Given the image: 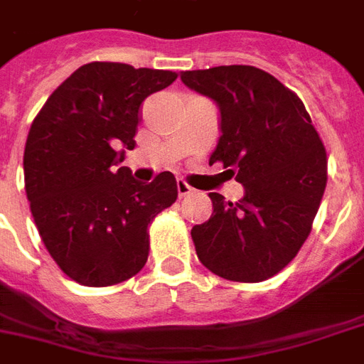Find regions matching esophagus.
<instances>
[{
	"label": "esophagus",
	"instance_id": "esophagus-1",
	"mask_svg": "<svg viewBox=\"0 0 364 364\" xmlns=\"http://www.w3.org/2000/svg\"><path fill=\"white\" fill-rule=\"evenodd\" d=\"M177 193H179V196H188V194H193V187L188 185L185 179H177Z\"/></svg>",
	"mask_w": 364,
	"mask_h": 364
}]
</instances>
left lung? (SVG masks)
Instances as JSON below:
<instances>
[{"label": "left lung", "instance_id": "left-lung-1", "mask_svg": "<svg viewBox=\"0 0 364 364\" xmlns=\"http://www.w3.org/2000/svg\"><path fill=\"white\" fill-rule=\"evenodd\" d=\"M181 81L215 100L221 132L210 166L245 188L227 202L210 193L213 215L191 230L200 262L217 276L259 283L296 257L327 187V151L302 100L253 65H219L181 73Z\"/></svg>", "mask_w": 364, "mask_h": 364}]
</instances>
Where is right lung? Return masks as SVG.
Returning <instances> with one entry per match:
<instances>
[{
  "label": "right lung",
  "mask_w": 364,
  "mask_h": 364,
  "mask_svg": "<svg viewBox=\"0 0 364 364\" xmlns=\"http://www.w3.org/2000/svg\"><path fill=\"white\" fill-rule=\"evenodd\" d=\"M176 71L92 62L73 71L31 122L24 187L45 247L87 287H109L141 270L149 227L177 200L173 173L137 183L121 166L136 147L139 107Z\"/></svg>",
  "instance_id": "add662e5"
}]
</instances>
